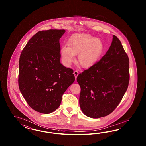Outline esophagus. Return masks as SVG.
<instances>
[{"label":"esophagus","instance_id":"1","mask_svg":"<svg viewBox=\"0 0 146 146\" xmlns=\"http://www.w3.org/2000/svg\"><path fill=\"white\" fill-rule=\"evenodd\" d=\"M73 73H74V75L75 76V79H76L77 76H78V75L79 74V72H78V71L75 70V71H74Z\"/></svg>","mask_w":146,"mask_h":146}]
</instances>
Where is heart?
I'll use <instances>...</instances> for the list:
<instances>
[{
  "mask_svg": "<svg viewBox=\"0 0 146 146\" xmlns=\"http://www.w3.org/2000/svg\"><path fill=\"white\" fill-rule=\"evenodd\" d=\"M68 47L61 49L64 63L69 66L75 60L78 54V62L83 67L91 66L102 53L103 43L102 40L87 33L76 34L68 41Z\"/></svg>",
  "mask_w": 146,
  "mask_h": 146,
  "instance_id": "obj_1",
  "label": "heart"
}]
</instances>
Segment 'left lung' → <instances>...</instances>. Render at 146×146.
Here are the masks:
<instances>
[{"instance_id": "1", "label": "left lung", "mask_w": 146, "mask_h": 146, "mask_svg": "<svg viewBox=\"0 0 146 146\" xmlns=\"http://www.w3.org/2000/svg\"><path fill=\"white\" fill-rule=\"evenodd\" d=\"M129 64L121 42L113 35L106 54L77 77L80 106L84 115L98 118L115 110L128 88Z\"/></svg>"}]
</instances>
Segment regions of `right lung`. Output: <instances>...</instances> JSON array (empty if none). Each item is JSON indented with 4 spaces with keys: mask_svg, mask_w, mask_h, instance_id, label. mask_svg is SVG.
Returning a JSON list of instances; mask_svg holds the SVG:
<instances>
[{
    "mask_svg": "<svg viewBox=\"0 0 146 146\" xmlns=\"http://www.w3.org/2000/svg\"><path fill=\"white\" fill-rule=\"evenodd\" d=\"M64 29L37 32L22 50L19 59V87L28 105L48 114L56 110L74 80L73 70L60 63L59 40Z\"/></svg>",
    "mask_w": 146,
    "mask_h": 146,
    "instance_id": "right-lung-1",
    "label": "right lung"
}]
</instances>
